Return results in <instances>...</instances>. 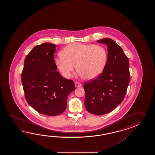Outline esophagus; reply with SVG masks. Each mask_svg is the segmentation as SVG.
<instances>
[{
    "label": "esophagus",
    "instance_id": "esophagus-1",
    "mask_svg": "<svg viewBox=\"0 0 155 155\" xmlns=\"http://www.w3.org/2000/svg\"><path fill=\"white\" fill-rule=\"evenodd\" d=\"M75 85L76 87H81L82 85H81V84L80 82H76L75 83Z\"/></svg>",
    "mask_w": 155,
    "mask_h": 155
}]
</instances>
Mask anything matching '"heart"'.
Returning a JSON list of instances; mask_svg holds the SVG:
<instances>
[{"mask_svg":"<svg viewBox=\"0 0 155 155\" xmlns=\"http://www.w3.org/2000/svg\"><path fill=\"white\" fill-rule=\"evenodd\" d=\"M107 53L100 45L70 44L63 49L56 59L58 69L63 76L69 78L76 65V70L83 79L91 80L100 75L104 69Z\"/></svg>","mask_w":155,"mask_h":155,"instance_id":"obj_1","label":"heart"}]
</instances>
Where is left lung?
<instances>
[{
  "label": "left lung",
  "mask_w": 155,
  "mask_h": 155,
  "mask_svg": "<svg viewBox=\"0 0 155 155\" xmlns=\"http://www.w3.org/2000/svg\"><path fill=\"white\" fill-rule=\"evenodd\" d=\"M107 45V60L97 78L85 83V106L88 112L102 115L112 111L124 100L130 78L128 58L113 40L97 41Z\"/></svg>",
  "instance_id": "8db88e82"
}]
</instances>
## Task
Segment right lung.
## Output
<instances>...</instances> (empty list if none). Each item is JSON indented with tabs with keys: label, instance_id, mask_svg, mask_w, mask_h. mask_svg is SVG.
Listing matches in <instances>:
<instances>
[{
	"label": "right lung",
	"instance_id": "add662e5",
	"mask_svg": "<svg viewBox=\"0 0 155 155\" xmlns=\"http://www.w3.org/2000/svg\"><path fill=\"white\" fill-rule=\"evenodd\" d=\"M55 47V44L48 43L35 46L26 55L21 73L26 101L45 115L64 112L68 95L75 89L73 80L64 78L56 71Z\"/></svg>",
	"mask_w": 155,
	"mask_h": 155
}]
</instances>
